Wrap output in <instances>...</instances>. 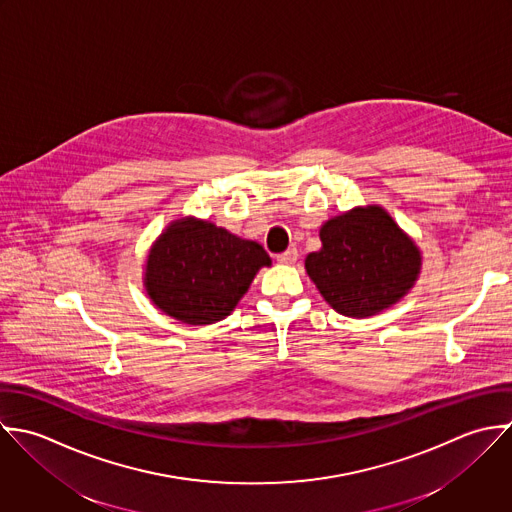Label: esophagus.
<instances>
[{"label": "esophagus", "instance_id": "obj_1", "mask_svg": "<svg viewBox=\"0 0 512 512\" xmlns=\"http://www.w3.org/2000/svg\"><path fill=\"white\" fill-rule=\"evenodd\" d=\"M276 260H278L280 264H288V266H290V264H296V260H298V250H296V248H290V250L278 254Z\"/></svg>", "mask_w": 512, "mask_h": 512}]
</instances>
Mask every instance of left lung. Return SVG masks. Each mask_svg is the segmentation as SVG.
<instances>
[{
  "instance_id": "8db88e82",
  "label": "left lung",
  "mask_w": 512,
  "mask_h": 512,
  "mask_svg": "<svg viewBox=\"0 0 512 512\" xmlns=\"http://www.w3.org/2000/svg\"><path fill=\"white\" fill-rule=\"evenodd\" d=\"M320 240L322 248L306 256V272L341 316L363 320L395 306L421 274L419 246L379 204L326 220Z\"/></svg>"
}]
</instances>
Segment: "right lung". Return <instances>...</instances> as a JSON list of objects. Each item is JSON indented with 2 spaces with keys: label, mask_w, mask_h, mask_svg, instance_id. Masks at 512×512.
Instances as JSON below:
<instances>
[{
  "label": "right lung",
  "mask_w": 512,
  "mask_h": 512,
  "mask_svg": "<svg viewBox=\"0 0 512 512\" xmlns=\"http://www.w3.org/2000/svg\"><path fill=\"white\" fill-rule=\"evenodd\" d=\"M264 266H272V258L258 242L210 220L180 216L149 248L143 284L167 316L188 326H210L234 312Z\"/></svg>",
  "instance_id": "add662e5"
}]
</instances>
